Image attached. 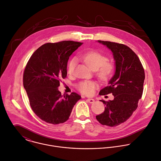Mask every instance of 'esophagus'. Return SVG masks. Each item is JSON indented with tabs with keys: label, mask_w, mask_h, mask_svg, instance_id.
<instances>
[{
	"label": "esophagus",
	"mask_w": 161,
	"mask_h": 161,
	"mask_svg": "<svg viewBox=\"0 0 161 161\" xmlns=\"http://www.w3.org/2000/svg\"><path fill=\"white\" fill-rule=\"evenodd\" d=\"M87 101L89 103H94V102H95V100L94 99H91V98H89V99H87Z\"/></svg>",
	"instance_id": "1"
}]
</instances>
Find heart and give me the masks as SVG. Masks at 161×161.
I'll return each mask as SVG.
<instances>
[{
	"mask_svg": "<svg viewBox=\"0 0 161 161\" xmlns=\"http://www.w3.org/2000/svg\"><path fill=\"white\" fill-rule=\"evenodd\" d=\"M80 58L85 62L89 68L94 71L97 70V75L102 80H107L111 77L114 70V65L107 61V58L103 54L91 51L82 54ZM75 60L72 59L68 64V72L72 74L75 66ZM96 83L91 81H83L77 85L78 90L86 95H91L96 87Z\"/></svg>",
	"mask_w": 161,
	"mask_h": 161,
	"instance_id": "obj_1",
	"label": "heart"
}]
</instances>
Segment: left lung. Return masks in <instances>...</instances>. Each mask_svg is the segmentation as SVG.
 Instances as JSON below:
<instances>
[{
  "instance_id": "left-lung-1",
  "label": "left lung",
  "mask_w": 161,
  "mask_h": 161,
  "mask_svg": "<svg viewBox=\"0 0 161 161\" xmlns=\"http://www.w3.org/2000/svg\"><path fill=\"white\" fill-rule=\"evenodd\" d=\"M98 42L112 51L115 71L108 86L99 92L100 96L112 93L114 99L101 100L105 110L96 115V119L103 125L114 127L126 121L136 110L143 92L145 73L139 57L127 46L109 41Z\"/></svg>"
}]
</instances>
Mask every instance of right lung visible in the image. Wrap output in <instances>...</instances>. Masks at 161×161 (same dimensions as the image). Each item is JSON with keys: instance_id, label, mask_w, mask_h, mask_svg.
<instances>
[{"instance_id": "right-lung-1", "label": "right lung", "mask_w": 161, "mask_h": 161, "mask_svg": "<svg viewBox=\"0 0 161 161\" xmlns=\"http://www.w3.org/2000/svg\"><path fill=\"white\" fill-rule=\"evenodd\" d=\"M82 42L65 41L47 43L29 58L23 75V84L34 112L47 123L67 121L81 97L75 92L64 94L58 91L60 81L67 76L69 57Z\"/></svg>"}]
</instances>
